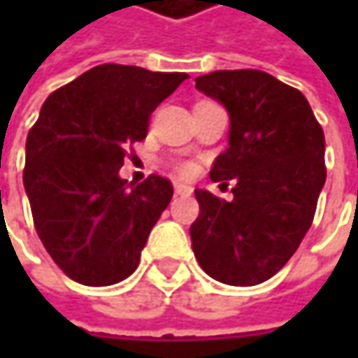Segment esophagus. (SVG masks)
I'll return each instance as SVG.
<instances>
[{
    "label": "esophagus",
    "mask_w": 358,
    "mask_h": 358,
    "mask_svg": "<svg viewBox=\"0 0 358 358\" xmlns=\"http://www.w3.org/2000/svg\"><path fill=\"white\" fill-rule=\"evenodd\" d=\"M174 190H176V194H190V192H192V188L186 186V184H176Z\"/></svg>",
    "instance_id": "1"
}]
</instances>
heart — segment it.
<instances>
[{"label":"heart","instance_id":"1","mask_svg":"<svg viewBox=\"0 0 358 358\" xmlns=\"http://www.w3.org/2000/svg\"><path fill=\"white\" fill-rule=\"evenodd\" d=\"M178 172H180V176H190V174H192V166L182 164V166H178Z\"/></svg>","mask_w":358,"mask_h":358}]
</instances>
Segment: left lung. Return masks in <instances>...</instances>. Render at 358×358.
<instances>
[{
  "label": "left lung",
  "instance_id": "1",
  "mask_svg": "<svg viewBox=\"0 0 358 358\" xmlns=\"http://www.w3.org/2000/svg\"><path fill=\"white\" fill-rule=\"evenodd\" d=\"M194 83L228 109V149L209 178L234 180V199L194 190L192 250L213 280L255 286L288 263L311 228L325 184L323 130L305 95L267 72L217 70Z\"/></svg>",
  "mask_w": 358,
  "mask_h": 358
}]
</instances>
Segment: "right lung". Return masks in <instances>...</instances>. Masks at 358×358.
Segmentation results:
<instances>
[{"mask_svg": "<svg viewBox=\"0 0 358 358\" xmlns=\"http://www.w3.org/2000/svg\"><path fill=\"white\" fill-rule=\"evenodd\" d=\"M186 78L103 64L43 103L22 180L43 247L74 282L109 286L138 267L174 188L157 174L132 184L120 168L126 147L147 136L151 113Z\"/></svg>", "mask_w": 358, "mask_h": 358, "instance_id": "1", "label": "right lung"}]
</instances>
